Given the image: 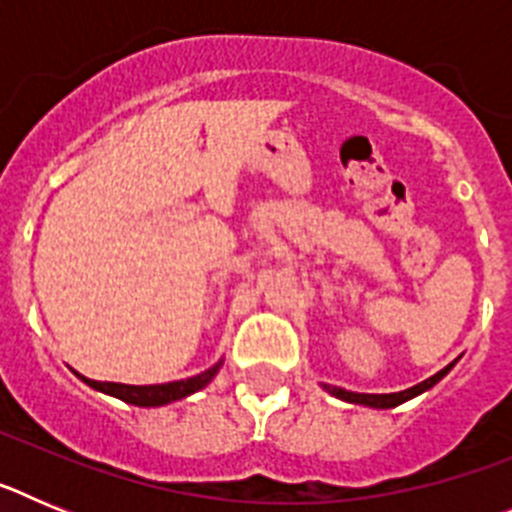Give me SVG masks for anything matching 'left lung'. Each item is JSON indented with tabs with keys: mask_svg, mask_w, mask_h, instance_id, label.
I'll use <instances>...</instances> for the list:
<instances>
[{
	"mask_svg": "<svg viewBox=\"0 0 512 512\" xmlns=\"http://www.w3.org/2000/svg\"><path fill=\"white\" fill-rule=\"evenodd\" d=\"M454 364L443 366L441 372L433 374V377L425 379V382L415 384V387H410V390L392 392V395H361V392H348V390H341V387H330V384H323V387L330 392V395L341 397V400H346V402H356V405H369V408H397V405H402V402H408L410 397L420 395V392H425V390H431L433 384L441 382V379L451 372V366Z\"/></svg>",
	"mask_w": 512,
	"mask_h": 512,
	"instance_id": "1",
	"label": "left lung"
}]
</instances>
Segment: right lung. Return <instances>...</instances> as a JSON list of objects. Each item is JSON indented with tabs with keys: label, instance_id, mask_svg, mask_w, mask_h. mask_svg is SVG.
Instances as JSON below:
<instances>
[{
	"label": "right lung",
	"instance_id": "1",
	"mask_svg": "<svg viewBox=\"0 0 512 512\" xmlns=\"http://www.w3.org/2000/svg\"><path fill=\"white\" fill-rule=\"evenodd\" d=\"M220 364H215L207 372L197 374V377L179 379V382L169 384H148V387H138V384H117V382H94V379L81 377L89 387L99 392H107L112 397H120V400L130 402V405H140V408H156V405H166V402L182 400V397L192 395V392L202 390L207 382L217 374Z\"/></svg>",
	"mask_w": 512,
	"mask_h": 512
}]
</instances>
